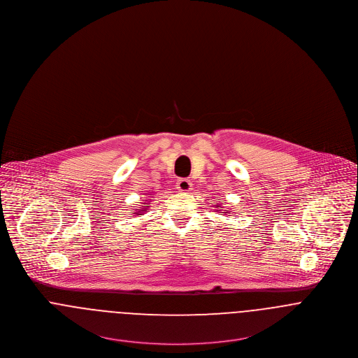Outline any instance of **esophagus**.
Wrapping results in <instances>:
<instances>
[{"label":"esophagus","instance_id":"esophagus-1","mask_svg":"<svg viewBox=\"0 0 358 358\" xmlns=\"http://www.w3.org/2000/svg\"><path fill=\"white\" fill-rule=\"evenodd\" d=\"M176 189L182 193H187L192 190V182L189 179H179L176 182Z\"/></svg>","mask_w":358,"mask_h":358}]
</instances>
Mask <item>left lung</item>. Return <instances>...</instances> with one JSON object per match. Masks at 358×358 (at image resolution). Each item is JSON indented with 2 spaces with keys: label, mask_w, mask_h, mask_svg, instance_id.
I'll use <instances>...</instances> for the list:
<instances>
[{
  "label": "left lung",
  "mask_w": 358,
  "mask_h": 358,
  "mask_svg": "<svg viewBox=\"0 0 358 358\" xmlns=\"http://www.w3.org/2000/svg\"><path fill=\"white\" fill-rule=\"evenodd\" d=\"M226 213H227V212H226Z\"/></svg>",
  "instance_id": "left-lung-1"
}]
</instances>
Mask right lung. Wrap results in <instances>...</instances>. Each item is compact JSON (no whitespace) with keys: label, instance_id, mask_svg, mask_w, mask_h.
Returning <instances> with one entry per match:
<instances>
[{"label":"right lung","instance_id":"obj_1","mask_svg":"<svg viewBox=\"0 0 358 358\" xmlns=\"http://www.w3.org/2000/svg\"><path fill=\"white\" fill-rule=\"evenodd\" d=\"M143 206H145V208H142V209H138V212H135V213H136V215H141L142 212H145V210H146V206H149V203H148V205H143Z\"/></svg>","mask_w":358,"mask_h":358}]
</instances>
